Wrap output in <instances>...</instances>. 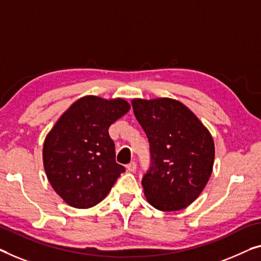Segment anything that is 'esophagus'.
I'll list each match as a JSON object with an SVG mask.
<instances>
[{"label":"esophagus","mask_w":261,"mask_h":261,"mask_svg":"<svg viewBox=\"0 0 261 261\" xmlns=\"http://www.w3.org/2000/svg\"><path fill=\"white\" fill-rule=\"evenodd\" d=\"M126 169H127V171H129V172H135L136 169H137V164H136L135 162H131L130 164H127Z\"/></svg>","instance_id":"obj_1"}]
</instances>
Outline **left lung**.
I'll list each match as a JSON object with an SVG mask.
<instances>
[{"label": "left lung", "instance_id": "obj_1", "mask_svg": "<svg viewBox=\"0 0 261 261\" xmlns=\"http://www.w3.org/2000/svg\"><path fill=\"white\" fill-rule=\"evenodd\" d=\"M131 104L150 144V168L142 179L147 201L161 211L185 208L211 177L212 136L178 100L132 99Z\"/></svg>", "mask_w": 261, "mask_h": 261}]
</instances>
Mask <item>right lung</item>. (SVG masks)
<instances>
[{"label":"right lung","mask_w":261,"mask_h":261,"mask_svg":"<svg viewBox=\"0 0 261 261\" xmlns=\"http://www.w3.org/2000/svg\"><path fill=\"white\" fill-rule=\"evenodd\" d=\"M122 98L85 96L57 120L43 145V164L53 189L65 203L89 208L100 203L120 173L109 127L129 111Z\"/></svg>","instance_id":"1"}]
</instances>
